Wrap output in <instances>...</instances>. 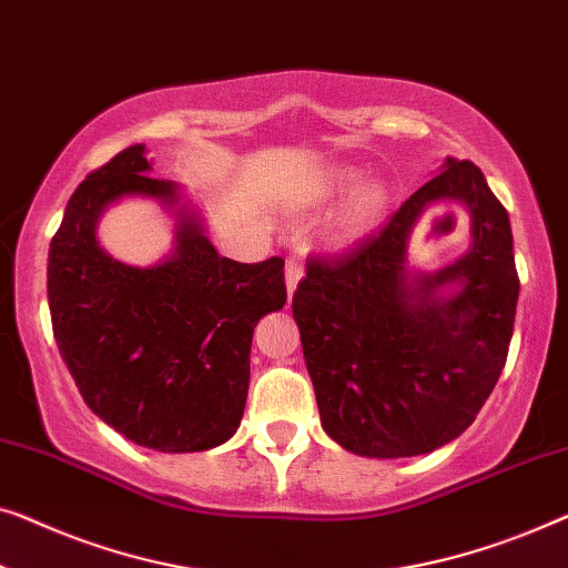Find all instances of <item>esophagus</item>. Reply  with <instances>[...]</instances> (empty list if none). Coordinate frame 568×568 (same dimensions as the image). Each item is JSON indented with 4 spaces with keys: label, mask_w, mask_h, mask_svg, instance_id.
I'll list each match as a JSON object with an SVG mask.
<instances>
[{
    "label": "esophagus",
    "mask_w": 568,
    "mask_h": 568,
    "mask_svg": "<svg viewBox=\"0 0 568 568\" xmlns=\"http://www.w3.org/2000/svg\"><path fill=\"white\" fill-rule=\"evenodd\" d=\"M302 274H304L302 256H297V253H294V256L286 258V268H284V276H286V292H290V297L294 294V290H297V284H300Z\"/></svg>",
    "instance_id": "esophagus-1"
}]
</instances>
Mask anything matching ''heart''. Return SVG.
<instances>
[{
	"instance_id": "b5f03b06",
	"label": "heart",
	"mask_w": 568,
	"mask_h": 568,
	"mask_svg": "<svg viewBox=\"0 0 568 568\" xmlns=\"http://www.w3.org/2000/svg\"><path fill=\"white\" fill-rule=\"evenodd\" d=\"M343 179L345 176L338 174V176L333 179L331 186H327V189L343 184ZM382 207H384V189L376 186V184L364 186L356 194V200H353L348 215H345V220H343L345 230H348V233H353V230H361L364 225H368L376 215H379Z\"/></svg>"
}]
</instances>
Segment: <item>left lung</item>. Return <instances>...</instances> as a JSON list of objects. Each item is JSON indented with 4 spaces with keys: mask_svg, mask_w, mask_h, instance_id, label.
I'll return each instance as SVG.
<instances>
[{
    "mask_svg": "<svg viewBox=\"0 0 568 568\" xmlns=\"http://www.w3.org/2000/svg\"><path fill=\"white\" fill-rule=\"evenodd\" d=\"M473 215V251L438 275L406 282V237L430 201ZM462 281L448 301L443 283ZM520 278L503 202L471 161L448 159L356 248L310 258L292 300L320 420L361 456H420L462 435L503 374Z\"/></svg>",
    "mask_w": 568,
    "mask_h": 568,
    "instance_id": "obj_1",
    "label": "left lung"
}]
</instances>
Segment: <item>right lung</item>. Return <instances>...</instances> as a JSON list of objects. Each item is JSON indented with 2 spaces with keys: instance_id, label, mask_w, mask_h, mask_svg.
Listing matches in <instances>:
<instances>
[{
  "instance_id": "1",
  "label": "right lung",
  "mask_w": 568,
  "mask_h": 568,
  "mask_svg": "<svg viewBox=\"0 0 568 568\" xmlns=\"http://www.w3.org/2000/svg\"><path fill=\"white\" fill-rule=\"evenodd\" d=\"M148 169L145 148L130 145L77 186L48 251V307L89 409L138 446L194 454L241 425L253 327L286 302L284 258L220 256L186 212L169 261L110 258L97 243L106 204L125 194L176 202V184Z\"/></svg>"
}]
</instances>
